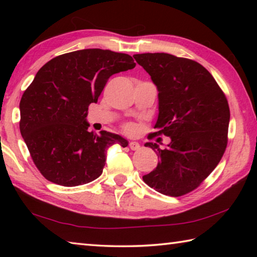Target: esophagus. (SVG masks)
I'll return each instance as SVG.
<instances>
[{
	"label": "esophagus",
	"instance_id": "1",
	"mask_svg": "<svg viewBox=\"0 0 257 257\" xmlns=\"http://www.w3.org/2000/svg\"><path fill=\"white\" fill-rule=\"evenodd\" d=\"M129 147H130V150H133V151H138L139 149H141V145H139V143H137V142H130Z\"/></svg>",
	"mask_w": 257,
	"mask_h": 257
}]
</instances>
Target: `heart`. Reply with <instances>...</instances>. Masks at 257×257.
Segmentation results:
<instances>
[{
	"label": "heart",
	"mask_w": 257,
	"mask_h": 257,
	"mask_svg": "<svg viewBox=\"0 0 257 257\" xmlns=\"http://www.w3.org/2000/svg\"><path fill=\"white\" fill-rule=\"evenodd\" d=\"M122 129H123V132L127 133V134H133L135 132V127H134V124H132V123L123 124Z\"/></svg>",
	"instance_id": "heart-1"
}]
</instances>
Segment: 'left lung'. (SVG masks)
Returning a JSON list of instances; mask_svg holds the SVG:
<instances>
[{
  "instance_id": "obj_1",
  "label": "left lung",
  "mask_w": 257,
  "mask_h": 257,
  "mask_svg": "<svg viewBox=\"0 0 257 257\" xmlns=\"http://www.w3.org/2000/svg\"><path fill=\"white\" fill-rule=\"evenodd\" d=\"M134 58L159 90V118L154 127L158 132L150 138L159 135L171 138L164 150L146 143L145 146L158 151L160 162L143 180L161 194L182 196L196 189L222 159L230 120L227 97L196 61L168 53L135 54Z\"/></svg>"
}]
</instances>
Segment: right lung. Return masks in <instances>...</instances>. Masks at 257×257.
Masks as SVG:
<instances>
[{
  "label": "right lung",
  "instance_id": "right-lung-1",
  "mask_svg": "<svg viewBox=\"0 0 257 257\" xmlns=\"http://www.w3.org/2000/svg\"><path fill=\"white\" fill-rule=\"evenodd\" d=\"M132 56L87 49L56 56L45 63L20 101V133L33 162L56 185L75 187L102 175L106 150L128 142L102 130L97 136L86 122L112 75L134 69Z\"/></svg>",
  "mask_w": 257,
  "mask_h": 257
}]
</instances>
